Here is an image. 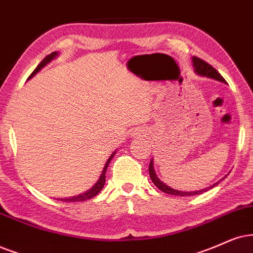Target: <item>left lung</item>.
<instances>
[{"mask_svg":"<svg viewBox=\"0 0 253 253\" xmlns=\"http://www.w3.org/2000/svg\"><path fill=\"white\" fill-rule=\"evenodd\" d=\"M193 64H194L195 71H196L198 75L209 77V78H213V79H216V81L225 83V79L223 78L222 76H220V73L217 71V70L213 68V66L210 65L209 63H207L206 60L198 58V57H194V58H193ZM149 176H150V178H152L153 183H154L156 187L159 188L160 190H162L166 194L176 195V196H194V195H200V194L204 193V191L211 189V188H213L217 183H218V182H217V183L211 185V187L207 188V189L198 190V191H190V193H185V191L175 190V189H172V188L168 187V185H166L164 182H161V181L159 180L158 176H156L155 171H154V168H153V160H152V161H150V164H149Z\"/></svg>","mask_w":253,"mask_h":253,"instance_id":"1","label":"left lung"}]
</instances>
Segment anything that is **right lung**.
<instances>
[{"mask_svg":"<svg viewBox=\"0 0 253 253\" xmlns=\"http://www.w3.org/2000/svg\"><path fill=\"white\" fill-rule=\"evenodd\" d=\"M56 56H57V52H52V53H50V55H47V56L45 57V58L42 60V62H41L40 64H38V66H37L36 69L34 70V72L31 73L30 76H29V78H31V77L36 75V73H37L38 71H40V70H41L42 68H43V66L45 65V64L49 63L50 60H52L53 58H55ZM112 158H113V154H112V156H110V159H108V161L106 162V165H105L103 172H101V176L99 177V181L97 182V183H95V185H94L93 188H92V189H89L88 191H86L85 194L79 195V196L70 197V198H59V200H60V201H64V202H79V201L89 200V198L94 197L95 195L100 193V190L103 189V187H104V184H105V174H106V169H107V167H108V164H110V161L112 160Z\"/></svg>","mask_w":253,"mask_h":253,"instance_id":"right-lung-1","label":"right lung"}]
</instances>
